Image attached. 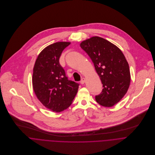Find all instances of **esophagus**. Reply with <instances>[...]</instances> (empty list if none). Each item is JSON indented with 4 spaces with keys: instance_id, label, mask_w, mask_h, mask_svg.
<instances>
[{
    "instance_id": "esophagus-1",
    "label": "esophagus",
    "mask_w": 155,
    "mask_h": 155,
    "mask_svg": "<svg viewBox=\"0 0 155 155\" xmlns=\"http://www.w3.org/2000/svg\"><path fill=\"white\" fill-rule=\"evenodd\" d=\"M85 79L84 78H82V79H81V81H80V83H81V84H84L85 83Z\"/></svg>"
}]
</instances>
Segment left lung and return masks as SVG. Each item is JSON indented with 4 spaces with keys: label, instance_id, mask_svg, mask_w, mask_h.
I'll use <instances>...</instances> for the list:
<instances>
[{
    "label": "left lung",
    "instance_id": "obj_1",
    "mask_svg": "<svg viewBox=\"0 0 155 155\" xmlns=\"http://www.w3.org/2000/svg\"><path fill=\"white\" fill-rule=\"evenodd\" d=\"M80 46L90 57L103 84L102 92L95 96L97 102L104 107L114 106L127 94L130 84V67L124 54L99 37L83 41Z\"/></svg>",
    "mask_w": 155,
    "mask_h": 155
}]
</instances>
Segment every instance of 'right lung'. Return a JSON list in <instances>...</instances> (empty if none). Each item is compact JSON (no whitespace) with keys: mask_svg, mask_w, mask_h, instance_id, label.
<instances>
[{"mask_svg":"<svg viewBox=\"0 0 155 155\" xmlns=\"http://www.w3.org/2000/svg\"><path fill=\"white\" fill-rule=\"evenodd\" d=\"M70 42H57L38 55L33 70L32 85L39 101L46 108L60 112L72 103L79 84L68 79L59 64V58Z\"/></svg>","mask_w":155,"mask_h":155,"instance_id":"obj_1","label":"right lung"}]
</instances>
